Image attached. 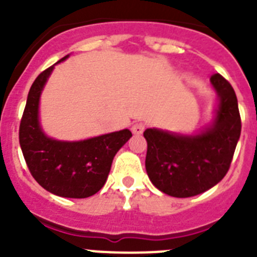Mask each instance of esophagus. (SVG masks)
<instances>
[{
	"label": "esophagus",
	"instance_id": "34e87169",
	"mask_svg": "<svg viewBox=\"0 0 257 257\" xmlns=\"http://www.w3.org/2000/svg\"><path fill=\"white\" fill-rule=\"evenodd\" d=\"M144 128H145V124L142 123V122H139V123L133 124L131 131H133L134 135H142V134L144 133Z\"/></svg>",
	"mask_w": 257,
	"mask_h": 257
}]
</instances>
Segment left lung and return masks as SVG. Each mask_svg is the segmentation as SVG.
I'll return each mask as SVG.
<instances>
[{"label": "left lung", "mask_w": 257, "mask_h": 257, "mask_svg": "<svg viewBox=\"0 0 257 257\" xmlns=\"http://www.w3.org/2000/svg\"><path fill=\"white\" fill-rule=\"evenodd\" d=\"M211 85L217 95L215 117L199 133L184 135L147 128L145 169L152 184L176 198L197 196L215 187L230 167L240 136V115L235 92L219 73Z\"/></svg>", "instance_id": "left-lung-1"}]
</instances>
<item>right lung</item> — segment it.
<instances>
[{"instance_id": "right-lung-1", "label": "right lung", "mask_w": 257, "mask_h": 257, "mask_svg": "<svg viewBox=\"0 0 257 257\" xmlns=\"http://www.w3.org/2000/svg\"><path fill=\"white\" fill-rule=\"evenodd\" d=\"M56 64L44 70L29 90L20 122V148L32 176L44 189L64 198H87L104 187L113 158L133 134L124 128L78 142L47 136L40 122V97Z\"/></svg>"}]
</instances>
